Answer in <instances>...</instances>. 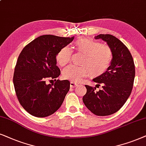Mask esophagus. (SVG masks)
I'll list each match as a JSON object with an SVG mask.
<instances>
[{"label":"esophagus","mask_w":146,"mask_h":146,"mask_svg":"<svg viewBox=\"0 0 146 146\" xmlns=\"http://www.w3.org/2000/svg\"><path fill=\"white\" fill-rule=\"evenodd\" d=\"M77 85H78V84L76 83L73 82V81H71V82H70V86H71V87H77Z\"/></svg>","instance_id":"34e87169"}]
</instances>
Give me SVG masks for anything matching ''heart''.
<instances>
[{"mask_svg": "<svg viewBox=\"0 0 146 146\" xmlns=\"http://www.w3.org/2000/svg\"><path fill=\"white\" fill-rule=\"evenodd\" d=\"M74 48L85 54L81 63L83 65H69L64 69L62 75L65 79L79 82L89 73L92 77H99L108 70L111 63L113 53L111 48L96 40L80 38L74 42ZM71 56V49L65 46L57 53L56 61L58 65L63 67L69 63Z\"/></svg>", "mask_w": 146, "mask_h": 146, "instance_id": "1", "label": "heart"}]
</instances>
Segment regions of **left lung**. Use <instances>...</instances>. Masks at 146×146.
Listing matches in <instances>:
<instances>
[{
	"mask_svg": "<svg viewBox=\"0 0 146 146\" xmlns=\"http://www.w3.org/2000/svg\"><path fill=\"white\" fill-rule=\"evenodd\" d=\"M108 43L113 53L111 65L104 74L93 79L102 90L85 85L87 93L83 97L85 106L95 115H110L121 108L131 94L135 77V65L125 44L111 35L100 34L95 36Z\"/></svg>",
	"mask_w": 146,
	"mask_h": 146,
	"instance_id": "1",
	"label": "left lung"
}]
</instances>
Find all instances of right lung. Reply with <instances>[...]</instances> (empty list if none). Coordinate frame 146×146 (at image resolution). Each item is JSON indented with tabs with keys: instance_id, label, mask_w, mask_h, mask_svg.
I'll return each instance as SVG.
<instances>
[{
	"instance_id": "right-lung-1",
	"label": "right lung",
	"mask_w": 146,
	"mask_h": 146,
	"mask_svg": "<svg viewBox=\"0 0 146 146\" xmlns=\"http://www.w3.org/2000/svg\"><path fill=\"white\" fill-rule=\"evenodd\" d=\"M73 39L74 36L42 35L25 46L19 55L13 83L19 103L31 115L47 117L61 106L69 91V81L57 79L50 85L46 81L56 80L61 74L56 55Z\"/></svg>"
}]
</instances>
